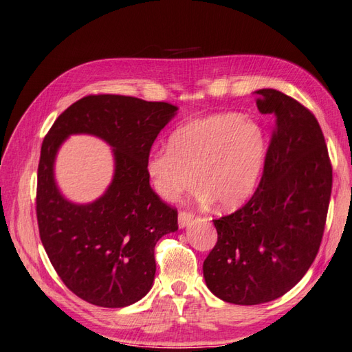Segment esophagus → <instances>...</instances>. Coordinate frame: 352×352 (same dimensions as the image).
<instances>
[{
    "mask_svg": "<svg viewBox=\"0 0 352 352\" xmlns=\"http://www.w3.org/2000/svg\"><path fill=\"white\" fill-rule=\"evenodd\" d=\"M192 218H194V215L191 212H185V210H184V212H179V215H177L179 228L185 229L186 226H188L192 221Z\"/></svg>",
    "mask_w": 352,
    "mask_h": 352,
    "instance_id": "34e87169",
    "label": "esophagus"
}]
</instances>
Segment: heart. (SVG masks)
Here are the masks:
<instances>
[{"label": "heart", "instance_id": "b5f03b06", "mask_svg": "<svg viewBox=\"0 0 352 352\" xmlns=\"http://www.w3.org/2000/svg\"><path fill=\"white\" fill-rule=\"evenodd\" d=\"M267 142L259 123L238 114H212L181 124L168 149L155 151L146 175L164 200H176L197 179L200 199L232 210L252 197L262 173Z\"/></svg>", "mask_w": 352, "mask_h": 352}]
</instances>
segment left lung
I'll use <instances>...</instances> for the list:
<instances>
[{"instance_id":"obj_1","label":"left lung","mask_w":352,"mask_h":352,"mask_svg":"<svg viewBox=\"0 0 352 352\" xmlns=\"http://www.w3.org/2000/svg\"><path fill=\"white\" fill-rule=\"evenodd\" d=\"M257 108L276 119L263 176L245 206L214 220L218 241L203 262L218 298L254 306L285 295L321 245L333 171L315 116L291 96L261 89Z\"/></svg>"}]
</instances>
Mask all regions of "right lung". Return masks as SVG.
Here are the masks:
<instances>
[{
    "instance_id": "add662e5",
    "label": "right lung",
    "mask_w": 352,
    "mask_h": 352,
    "mask_svg": "<svg viewBox=\"0 0 352 352\" xmlns=\"http://www.w3.org/2000/svg\"><path fill=\"white\" fill-rule=\"evenodd\" d=\"M177 110L131 96H85L58 116L43 140L37 170L38 233L58 277L84 301L126 307L153 286L155 245L177 230V210L151 188L146 161ZM76 133L104 139L115 160L111 185L90 204L67 201L55 182L59 147Z\"/></svg>"
}]
</instances>
